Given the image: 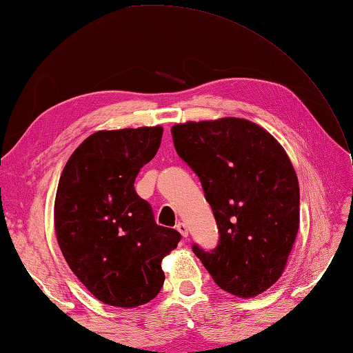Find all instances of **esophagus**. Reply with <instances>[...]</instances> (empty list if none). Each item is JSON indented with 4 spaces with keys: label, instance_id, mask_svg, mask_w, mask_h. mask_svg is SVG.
<instances>
[{
    "label": "esophagus",
    "instance_id": "obj_1",
    "mask_svg": "<svg viewBox=\"0 0 353 353\" xmlns=\"http://www.w3.org/2000/svg\"><path fill=\"white\" fill-rule=\"evenodd\" d=\"M176 231L180 232L183 237H188V236H189V230H188V226H186V223H183V221H180V223L176 225Z\"/></svg>",
    "mask_w": 353,
    "mask_h": 353
}]
</instances>
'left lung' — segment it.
Instances as JSON below:
<instances>
[{"label":"left lung","instance_id":"8db88e82","mask_svg":"<svg viewBox=\"0 0 353 353\" xmlns=\"http://www.w3.org/2000/svg\"><path fill=\"white\" fill-rule=\"evenodd\" d=\"M175 150L205 190L219 245L195 256L214 282L237 298H252L279 279L299 230V183L285 150L246 119L176 123Z\"/></svg>","mask_w":353,"mask_h":353}]
</instances>
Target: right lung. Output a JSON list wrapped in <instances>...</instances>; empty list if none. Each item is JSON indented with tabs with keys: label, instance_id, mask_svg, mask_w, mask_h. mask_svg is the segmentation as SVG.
<instances>
[{
	"label": "right lung",
	"instance_id": "obj_1",
	"mask_svg": "<svg viewBox=\"0 0 353 353\" xmlns=\"http://www.w3.org/2000/svg\"><path fill=\"white\" fill-rule=\"evenodd\" d=\"M161 138V127L102 130L74 150L61 172L57 242L72 273L103 304L132 308L152 301L164 283L161 262L181 240L157 225L152 206L134 190Z\"/></svg>",
	"mask_w": 353,
	"mask_h": 353
}]
</instances>
